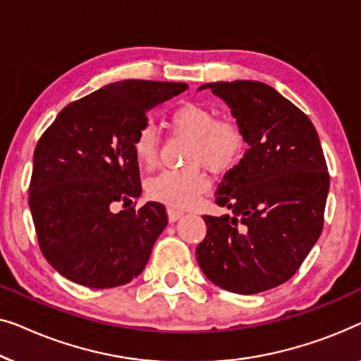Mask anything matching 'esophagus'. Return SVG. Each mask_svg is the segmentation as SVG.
Segmentation results:
<instances>
[{"label": "esophagus", "mask_w": 361, "mask_h": 361, "mask_svg": "<svg viewBox=\"0 0 361 361\" xmlns=\"http://www.w3.org/2000/svg\"><path fill=\"white\" fill-rule=\"evenodd\" d=\"M166 212H169V219H170V222L178 221L180 217H183V214H185V212L180 211V209H176V207H169V209H166Z\"/></svg>", "instance_id": "34e87169"}]
</instances>
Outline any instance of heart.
Masks as SVG:
<instances>
[{
	"mask_svg": "<svg viewBox=\"0 0 361 361\" xmlns=\"http://www.w3.org/2000/svg\"><path fill=\"white\" fill-rule=\"evenodd\" d=\"M170 128L192 140L186 161L204 165L214 173H226L238 165L245 154V134L235 121L217 119L216 113L202 104L185 103L170 116ZM132 152L142 169H152L159 159V137L145 126L135 132ZM207 188V178L197 166L166 170L145 183L150 200L170 207H190Z\"/></svg>",
	"mask_w": 361,
	"mask_h": 361,
	"instance_id": "obj_1",
	"label": "heart"
}]
</instances>
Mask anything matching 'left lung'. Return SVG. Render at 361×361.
<instances>
[{
	"instance_id": "left-lung-1",
	"label": "left lung",
	"mask_w": 361,
	"mask_h": 361,
	"mask_svg": "<svg viewBox=\"0 0 361 361\" xmlns=\"http://www.w3.org/2000/svg\"><path fill=\"white\" fill-rule=\"evenodd\" d=\"M231 108L248 149L217 186L231 214L202 216L196 247L206 278L226 291L255 294L288 281L324 226L329 173L311 119L260 81L206 83Z\"/></svg>"
}]
</instances>
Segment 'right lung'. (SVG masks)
<instances>
[{"label":"right lung","mask_w":361,"mask_h":361,"mask_svg":"<svg viewBox=\"0 0 361 361\" xmlns=\"http://www.w3.org/2000/svg\"><path fill=\"white\" fill-rule=\"evenodd\" d=\"M186 83L123 80L60 111L34 152L29 207L47 262L67 280L116 288L144 271L169 224L165 206L113 211L142 195L132 139L147 111Z\"/></svg>","instance_id":"obj_1"}]
</instances>
